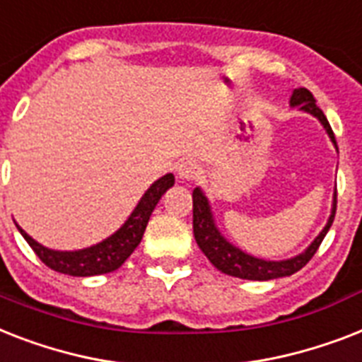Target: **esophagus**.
<instances>
[{"instance_id": "obj_1", "label": "esophagus", "mask_w": 362, "mask_h": 362, "mask_svg": "<svg viewBox=\"0 0 362 362\" xmlns=\"http://www.w3.org/2000/svg\"><path fill=\"white\" fill-rule=\"evenodd\" d=\"M199 175V166L192 160H185L177 166V177L181 181H194Z\"/></svg>"}]
</instances>
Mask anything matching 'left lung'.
<instances>
[{"label": "left lung", "instance_id": "1", "mask_svg": "<svg viewBox=\"0 0 362 362\" xmlns=\"http://www.w3.org/2000/svg\"><path fill=\"white\" fill-rule=\"evenodd\" d=\"M290 104L291 106H299L300 110H305L308 114L316 115L317 119L322 121L323 129L327 131L332 144L337 146V140H334V134H332V129L329 125L327 117H325L322 110L317 108L316 99H314V95L308 89H296L293 95H291ZM334 213H337V192H334V199H332V211L327 224L320 231V235L312 241L310 247L306 248L305 252H300L299 256H296V258L282 259V262H267V259L254 258L250 254L243 252L237 247H233L231 243H228L221 235L218 228L215 226V218H213L209 202H207L204 192L199 189H194V192H192V228H194V237L198 247L202 248V252L207 256V259L218 271L230 274V276H237V279L245 280L280 279V276H290V274L297 273L299 269L305 267L306 263L312 259V256L316 254L317 248H320L323 237L327 235L329 228H331L332 221H334Z\"/></svg>", "mask_w": 362, "mask_h": 362}]
</instances>
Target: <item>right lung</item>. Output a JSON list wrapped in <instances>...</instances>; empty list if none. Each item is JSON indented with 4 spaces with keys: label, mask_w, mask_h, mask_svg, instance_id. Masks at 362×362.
Returning a JSON list of instances; mask_svg holds the SVG:
<instances>
[{
    "label": "right lung",
    "mask_w": 362,
    "mask_h": 362,
    "mask_svg": "<svg viewBox=\"0 0 362 362\" xmlns=\"http://www.w3.org/2000/svg\"><path fill=\"white\" fill-rule=\"evenodd\" d=\"M173 181L175 179L172 173H166L164 177L155 181L147 189L146 194L141 196L131 216L127 218V222L119 230L112 233L108 239L100 241L99 245L82 248V250H74V252L52 250V248L42 247L35 239H31L18 224L16 228L24 235L25 241L30 243V247L39 256L40 262L57 273L71 274V276H93V274L112 273L115 269H119L125 259L134 252V248L140 245L153 209L157 207L158 199L163 198L164 192L173 187Z\"/></svg>",
    "instance_id": "add662e5"
}]
</instances>
